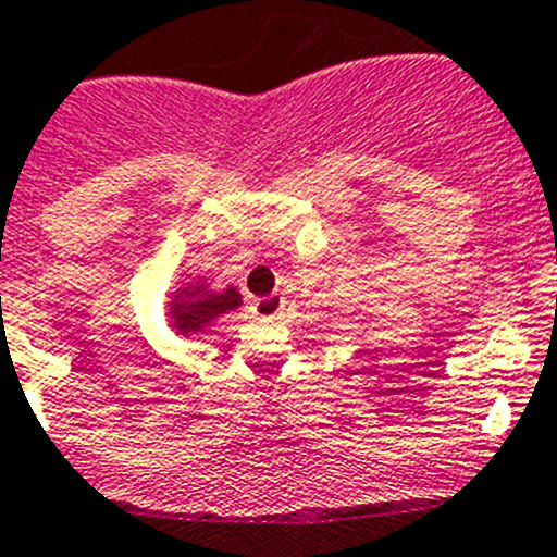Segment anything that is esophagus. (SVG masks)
<instances>
[{
	"label": "esophagus",
	"instance_id": "34e87169",
	"mask_svg": "<svg viewBox=\"0 0 557 557\" xmlns=\"http://www.w3.org/2000/svg\"><path fill=\"white\" fill-rule=\"evenodd\" d=\"M252 308L260 319H272V315H277L280 310H283V297H280V294H269V297L255 299Z\"/></svg>",
	"mask_w": 557,
	"mask_h": 557
}]
</instances>
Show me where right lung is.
Segmentation results:
<instances>
[{
    "label": "right lung",
    "mask_w": 557,
    "mask_h": 557,
    "mask_svg": "<svg viewBox=\"0 0 557 557\" xmlns=\"http://www.w3.org/2000/svg\"><path fill=\"white\" fill-rule=\"evenodd\" d=\"M242 308V294L238 288H224L213 290L210 285L199 283H185L183 288L174 290L172 299V324L177 327V333H199L202 327H208L213 319L230 313V310Z\"/></svg>",
    "instance_id": "obj_1"
}]
</instances>
